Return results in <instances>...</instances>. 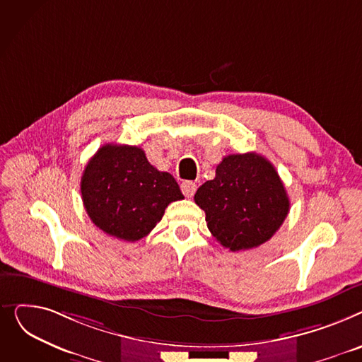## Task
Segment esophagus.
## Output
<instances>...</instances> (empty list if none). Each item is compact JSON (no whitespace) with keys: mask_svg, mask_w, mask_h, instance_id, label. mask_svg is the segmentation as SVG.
Returning <instances> with one entry per match:
<instances>
[{"mask_svg":"<svg viewBox=\"0 0 362 362\" xmlns=\"http://www.w3.org/2000/svg\"><path fill=\"white\" fill-rule=\"evenodd\" d=\"M196 189H197V185L193 181H184L181 184V191H182V194L185 197H193L194 193H196Z\"/></svg>","mask_w":362,"mask_h":362,"instance_id":"34e87169","label":"esophagus"}]
</instances>
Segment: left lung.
Masks as SVG:
<instances>
[{
	"label": "left lung",
	"mask_w": 362,
	"mask_h": 362,
	"mask_svg": "<svg viewBox=\"0 0 362 362\" xmlns=\"http://www.w3.org/2000/svg\"><path fill=\"white\" fill-rule=\"evenodd\" d=\"M207 228L225 248L250 250L269 241L289 211V199L274 166L254 152L229 155L215 180L194 196Z\"/></svg>",
	"instance_id": "left-lung-1"
}]
</instances>
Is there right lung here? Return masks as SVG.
I'll return each mask as SVG.
<instances>
[{
  "mask_svg": "<svg viewBox=\"0 0 362 362\" xmlns=\"http://www.w3.org/2000/svg\"><path fill=\"white\" fill-rule=\"evenodd\" d=\"M81 199L92 222L122 241L146 237L169 203L184 199L168 173L148 163L143 148L105 144L83 171Z\"/></svg>",
  "mask_w": 362,
  "mask_h": 362,
  "instance_id": "add662e5",
  "label": "right lung"
}]
</instances>
